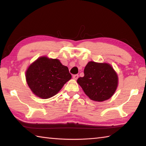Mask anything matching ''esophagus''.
Segmentation results:
<instances>
[{
  "label": "esophagus",
  "instance_id": "obj_1",
  "mask_svg": "<svg viewBox=\"0 0 146 146\" xmlns=\"http://www.w3.org/2000/svg\"><path fill=\"white\" fill-rule=\"evenodd\" d=\"M78 77H79V75H74L73 76V78L74 79V80H77L78 78Z\"/></svg>",
  "mask_w": 146,
  "mask_h": 146
}]
</instances>
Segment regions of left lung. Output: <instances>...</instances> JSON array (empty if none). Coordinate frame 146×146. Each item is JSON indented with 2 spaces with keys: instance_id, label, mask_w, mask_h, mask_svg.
<instances>
[{
  "instance_id": "left-lung-1",
  "label": "left lung",
  "mask_w": 146,
  "mask_h": 146,
  "mask_svg": "<svg viewBox=\"0 0 146 146\" xmlns=\"http://www.w3.org/2000/svg\"><path fill=\"white\" fill-rule=\"evenodd\" d=\"M77 83L90 99L100 102L112 97L119 78L109 63L89 61L84 69V76L80 77Z\"/></svg>"
}]
</instances>
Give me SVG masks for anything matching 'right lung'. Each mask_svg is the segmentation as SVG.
Wrapping results in <instances>:
<instances>
[{"label": "right lung", "mask_w": 146, "mask_h": 146, "mask_svg": "<svg viewBox=\"0 0 146 146\" xmlns=\"http://www.w3.org/2000/svg\"><path fill=\"white\" fill-rule=\"evenodd\" d=\"M71 78L68 68L58 59L41 56L31 64L26 71V80L37 97L47 99L60 91Z\"/></svg>", "instance_id": "right-lung-1"}]
</instances>
